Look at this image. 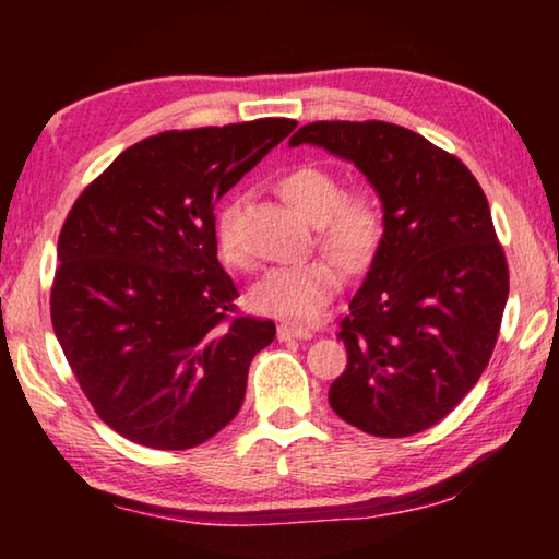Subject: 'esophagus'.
Listing matches in <instances>:
<instances>
[{"instance_id": "1", "label": "esophagus", "mask_w": 559, "mask_h": 559, "mask_svg": "<svg viewBox=\"0 0 559 559\" xmlns=\"http://www.w3.org/2000/svg\"><path fill=\"white\" fill-rule=\"evenodd\" d=\"M313 333L306 328H298V325H290V323H281L278 325V340H310Z\"/></svg>"}]
</instances>
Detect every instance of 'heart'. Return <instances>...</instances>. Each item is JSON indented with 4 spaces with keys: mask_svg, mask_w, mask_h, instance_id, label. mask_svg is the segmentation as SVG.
Returning a JSON list of instances; mask_svg holds the SVG:
<instances>
[{
    "mask_svg": "<svg viewBox=\"0 0 559 559\" xmlns=\"http://www.w3.org/2000/svg\"><path fill=\"white\" fill-rule=\"evenodd\" d=\"M281 194L318 224L323 249L347 269H362L382 239V204L372 192L345 194L340 177L318 165H300L281 177ZM216 246L226 263H243L239 239V204H226L216 216ZM343 286L333 261L316 259L263 273L249 290L253 310L288 323H313Z\"/></svg>",
    "mask_w": 559,
    "mask_h": 559,
    "instance_id": "1",
    "label": "heart"
}]
</instances>
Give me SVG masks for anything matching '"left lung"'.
Wrapping results in <instances>:
<instances>
[{
    "mask_svg": "<svg viewBox=\"0 0 559 559\" xmlns=\"http://www.w3.org/2000/svg\"><path fill=\"white\" fill-rule=\"evenodd\" d=\"M288 145L353 163L382 202L380 246L340 323L347 367L330 406L372 437L433 427L484 374L508 300L484 189L459 157L392 122H308Z\"/></svg>",
    "mask_w": 559,
    "mask_h": 559,
    "instance_id": "left-lung-1",
    "label": "left lung"
}]
</instances>
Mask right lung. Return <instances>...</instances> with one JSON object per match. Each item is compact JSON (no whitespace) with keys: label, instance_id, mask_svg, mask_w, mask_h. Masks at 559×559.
Masks as SVG:
<instances>
[{"label":"right lung","instance_id":"right-lung-1","mask_svg":"<svg viewBox=\"0 0 559 559\" xmlns=\"http://www.w3.org/2000/svg\"><path fill=\"white\" fill-rule=\"evenodd\" d=\"M296 120L159 132L83 189L59 236L53 333L93 409L120 437L182 451L241 409L273 320L226 313L214 204Z\"/></svg>","mask_w":559,"mask_h":559}]
</instances>
